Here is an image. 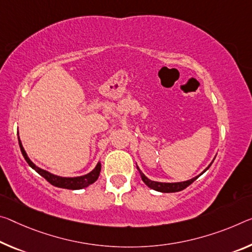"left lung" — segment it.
Wrapping results in <instances>:
<instances>
[{
	"label": "left lung",
	"instance_id": "1",
	"mask_svg": "<svg viewBox=\"0 0 252 252\" xmlns=\"http://www.w3.org/2000/svg\"><path fill=\"white\" fill-rule=\"evenodd\" d=\"M212 162H211L210 165L207 166V168L204 171H203V173H205V171L210 168V166L212 165ZM137 169L139 170V173H140V176L142 178L143 183H145L148 187H150L151 189H155V190H157V191H161V193H175V191H179V190L185 189L187 186H189L191 183H193L194 181H196V179L203 174V173L199 174L198 176L191 178V179H189V181H185V182H179V183H160V182L150 181V179L148 178L140 169H139L138 166H137Z\"/></svg>",
	"mask_w": 252,
	"mask_h": 252
}]
</instances>
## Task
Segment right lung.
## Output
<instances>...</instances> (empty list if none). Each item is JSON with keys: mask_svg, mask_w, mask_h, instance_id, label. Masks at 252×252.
I'll list each match as a JSON object with an SVG mask.
<instances>
[{"mask_svg": "<svg viewBox=\"0 0 252 252\" xmlns=\"http://www.w3.org/2000/svg\"><path fill=\"white\" fill-rule=\"evenodd\" d=\"M19 135V133H18ZM19 139V145H20V149H21V153L25 157L26 161L29 163V166L31 168L34 169L39 175L46 179L47 182H49L51 185H54L56 187H61V189H85V187L90 186L91 184H93L94 182L97 181V178L99 176V173H101V162H97V165L95 166V168L91 171V173L84 175V176H77V177H61L57 176V175H54L47 171L45 169L39 168L34 165V163L30 160L29 157L26 153L25 148H23L21 140Z\"/></svg>", "mask_w": 252, "mask_h": 252, "instance_id": "1", "label": "right lung"}]
</instances>
